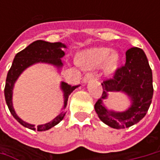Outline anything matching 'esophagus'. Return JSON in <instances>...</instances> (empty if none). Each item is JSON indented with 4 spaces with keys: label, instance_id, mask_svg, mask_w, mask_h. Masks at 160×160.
<instances>
[{
    "label": "esophagus",
    "instance_id": "1",
    "mask_svg": "<svg viewBox=\"0 0 160 160\" xmlns=\"http://www.w3.org/2000/svg\"><path fill=\"white\" fill-rule=\"evenodd\" d=\"M93 78H94V75L92 74V73H88V74H86V75L84 76V77H83V82L84 83H89L90 81H92Z\"/></svg>",
    "mask_w": 160,
    "mask_h": 160
}]
</instances>
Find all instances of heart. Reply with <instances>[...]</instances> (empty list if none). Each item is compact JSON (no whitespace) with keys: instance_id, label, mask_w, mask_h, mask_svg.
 I'll list each match as a JSON object with an SVG mask.
<instances>
[{"instance_id":"obj_1","label":"heart","mask_w":160,"mask_h":160,"mask_svg":"<svg viewBox=\"0 0 160 160\" xmlns=\"http://www.w3.org/2000/svg\"><path fill=\"white\" fill-rule=\"evenodd\" d=\"M119 53L108 48H92L84 50L79 54L77 64L85 69H93L102 66L106 75H111L118 68Z\"/></svg>"}]
</instances>
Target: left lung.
Segmentation results:
<instances>
[{
    "mask_svg": "<svg viewBox=\"0 0 160 160\" xmlns=\"http://www.w3.org/2000/svg\"><path fill=\"white\" fill-rule=\"evenodd\" d=\"M126 64L116 71L112 79L102 83L103 92L95 103V111L104 124L123 129L137 124L145 117L153 96L152 71L144 52L137 47L126 52ZM118 91L129 98L131 104L125 112L108 110L104 101L109 92Z\"/></svg>",
    "mask_w": 160,
    "mask_h": 160,
    "instance_id": "obj_1",
    "label": "left lung"
}]
</instances>
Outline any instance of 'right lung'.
I'll return each instance as SVG.
<instances>
[{
    "label": "right lung",
    "instance_id": "obj_1",
    "mask_svg": "<svg viewBox=\"0 0 160 160\" xmlns=\"http://www.w3.org/2000/svg\"><path fill=\"white\" fill-rule=\"evenodd\" d=\"M62 48H67V45L59 42H49L42 40L35 41L31 44H29L27 48H25L20 52L16 54L12 65H11V68L8 72L6 83H5V89H4L5 101L8 105L10 113L14 117V118L20 125L27 127L28 129H31L34 131L37 130L39 132L49 130L52 128L53 126L58 125V123L63 119L65 113L61 112L56 118H54L52 121L37 126L29 124L28 122H25L17 115L13 107L12 97H13V89H14L15 83L18 79V77H20V75L27 68L37 63L52 65L53 67H55L58 71H60L61 68L63 67L61 58L65 56V52L62 51ZM77 87H79V85L71 86L70 84L65 82H60V90L63 92V98H64V106L62 109H65L67 108L68 96L70 95L71 92L75 89H77Z\"/></svg>",
    "mask_w": 160,
    "mask_h": 160
}]
</instances>
